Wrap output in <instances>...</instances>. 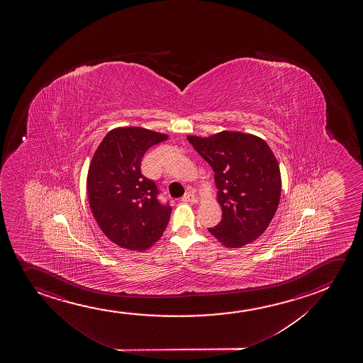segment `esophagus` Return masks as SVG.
<instances>
[{
	"mask_svg": "<svg viewBox=\"0 0 363 363\" xmlns=\"http://www.w3.org/2000/svg\"><path fill=\"white\" fill-rule=\"evenodd\" d=\"M182 201H183V203H196L198 198H196L191 191H189V193L185 194L183 198H182Z\"/></svg>",
	"mask_w": 363,
	"mask_h": 363,
	"instance_id": "1",
	"label": "esophagus"
}]
</instances>
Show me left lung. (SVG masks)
Masks as SVG:
<instances>
[{"mask_svg":"<svg viewBox=\"0 0 363 363\" xmlns=\"http://www.w3.org/2000/svg\"><path fill=\"white\" fill-rule=\"evenodd\" d=\"M186 138L215 172L223 218L208 233L228 248L256 241L281 200V169L271 147L261 137L238 130Z\"/></svg>","mask_w":363,"mask_h":363,"instance_id":"obj_1","label":"left lung"}]
</instances>
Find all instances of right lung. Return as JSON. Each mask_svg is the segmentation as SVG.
Here are the masks:
<instances>
[{"label":"right lung","instance_id":"obj_1","mask_svg":"<svg viewBox=\"0 0 363 363\" xmlns=\"http://www.w3.org/2000/svg\"><path fill=\"white\" fill-rule=\"evenodd\" d=\"M168 135L143 127L110 130L94 153L87 172L92 216L117 246L145 251L160 240L172 208L157 200L158 189L140 173V162L152 145Z\"/></svg>","mask_w":363,"mask_h":363}]
</instances>
